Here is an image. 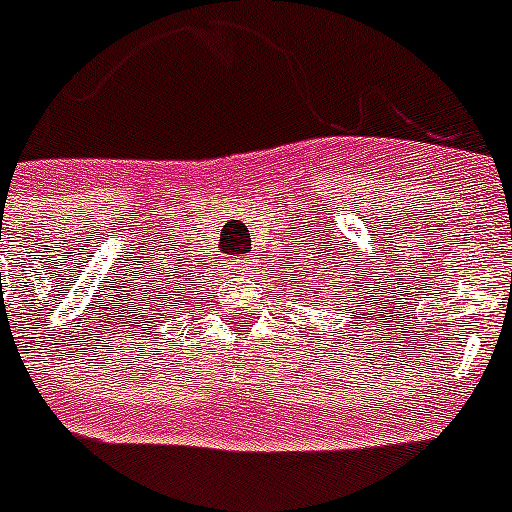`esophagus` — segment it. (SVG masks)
Segmentation results:
<instances>
[{
	"label": "esophagus",
	"instance_id": "34e87169",
	"mask_svg": "<svg viewBox=\"0 0 512 512\" xmlns=\"http://www.w3.org/2000/svg\"><path fill=\"white\" fill-rule=\"evenodd\" d=\"M255 257H239V260H236L234 263V270L236 273H239V276H247V273H252V270H255Z\"/></svg>",
	"mask_w": 512,
	"mask_h": 512
}]
</instances>
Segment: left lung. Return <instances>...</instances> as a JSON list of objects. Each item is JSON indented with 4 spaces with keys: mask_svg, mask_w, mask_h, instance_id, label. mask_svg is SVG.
I'll use <instances>...</instances> for the list:
<instances>
[{
    "mask_svg": "<svg viewBox=\"0 0 512 512\" xmlns=\"http://www.w3.org/2000/svg\"><path fill=\"white\" fill-rule=\"evenodd\" d=\"M344 263H347V257H344ZM284 276L297 289L299 297L305 299L307 307H328L336 302V307H342L339 318L342 321L347 318V323H355V318H363V315L368 318L373 315V307L371 313H365V292L357 289V281H347L350 273H342L339 265L328 263L323 249H313L307 255L299 252L297 260L284 270Z\"/></svg>",
    "mask_w": 512,
    "mask_h": 512,
    "instance_id": "1",
    "label": "left lung"
}]
</instances>
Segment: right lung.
I'll return each mask as SVG.
<instances>
[{"mask_svg":"<svg viewBox=\"0 0 512 512\" xmlns=\"http://www.w3.org/2000/svg\"><path fill=\"white\" fill-rule=\"evenodd\" d=\"M202 284L199 278H191L189 270L181 265L165 263V268H152L147 270V276L141 273L136 278L134 294H131V310H136L139 318L149 323V326L160 328L162 323L170 321L173 313H181V305L186 299H191L194 289ZM157 334V331H155Z\"/></svg>","mask_w":512,"mask_h":512,"instance_id":"obj_1","label":"right lung"}]
</instances>
